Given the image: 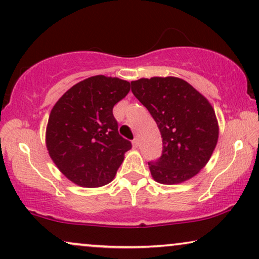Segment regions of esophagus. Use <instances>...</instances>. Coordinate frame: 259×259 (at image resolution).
Returning a JSON list of instances; mask_svg holds the SVG:
<instances>
[{
	"label": "esophagus",
	"mask_w": 259,
	"mask_h": 259,
	"mask_svg": "<svg viewBox=\"0 0 259 259\" xmlns=\"http://www.w3.org/2000/svg\"><path fill=\"white\" fill-rule=\"evenodd\" d=\"M132 145L134 149H137V147L139 146V140H138V138H134V139L132 140Z\"/></svg>",
	"instance_id": "1"
}]
</instances>
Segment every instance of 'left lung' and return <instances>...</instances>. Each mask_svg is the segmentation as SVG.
Returning <instances> with one entry per match:
<instances>
[{
  "label": "left lung",
  "mask_w": 259,
  "mask_h": 259,
  "mask_svg": "<svg viewBox=\"0 0 259 259\" xmlns=\"http://www.w3.org/2000/svg\"><path fill=\"white\" fill-rule=\"evenodd\" d=\"M131 85L162 134V156L149 162L153 180L177 184L199 174L219 138L215 112L208 100L177 77L140 78Z\"/></svg>",
  "instance_id": "left-lung-1"
}]
</instances>
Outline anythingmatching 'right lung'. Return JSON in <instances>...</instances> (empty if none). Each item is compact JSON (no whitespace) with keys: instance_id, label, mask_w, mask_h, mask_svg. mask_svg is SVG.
Here are the masks:
<instances>
[{"instance_id":"add662e5","label":"right lung","mask_w":259,"mask_h":259,"mask_svg":"<svg viewBox=\"0 0 259 259\" xmlns=\"http://www.w3.org/2000/svg\"><path fill=\"white\" fill-rule=\"evenodd\" d=\"M130 82L89 77L70 88L50 114L46 146L57 167L85 188L109 183L132 144L119 134L114 106L130 92Z\"/></svg>"}]
</instances>
